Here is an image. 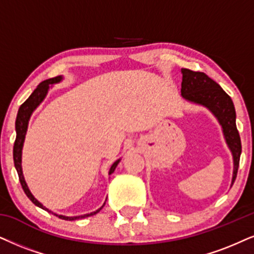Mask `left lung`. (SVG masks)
Instances as JSON below:
<instances>
[{
  "mask_svg": "<svg viewBox=\"0 0 254 254\" xmlns=\"http://www.w3.org/2000/svg\"><path fill=\"white\" fill-rule=\"evenodd\" d=\"M182 96L191 103L207 108L217 118L223 129L226 144L233 157V185L239 168L242 142L236 125V110L232 99L220 88V85L210 78L206 73L182 69Z\"/></svg>",
  "mask_w": 254,
  "mask_h": 254,
  "instance_id": "8db88e82",
  "label": "left lung"
}]
</instances>
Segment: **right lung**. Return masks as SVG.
Here are the masks:
<instances>
[{
    "instance_id": "1",
    "label": "right lung",
    "mask_w": 254,
    "mask_h": 254,
    "mask_svg": "<svg viewBox=\"0 0 254 254\" xmlns=\"http://www.w3.org/2000/svg\"><path fill=\"white\" fill-rule=\"evenodd\" d=\"M61 81H62V76H57V77H54V78H49V79H46V81L41 82L40 84L37 85V88L34 90L33 94L29 96V98L27 99V101H25L24 103L21 105L20 109H18L17 117H16V122H15L16 139L14 143V164H15L16 171H17V173H18V178H20L22 189H23V191L25 192V194H27V197L30 199V200L33 201L35 205H36V206L43 208V210L48 211V212H51V211L48 210L46 206H43V205H42L40 201H38L37 199L35 198L33 194H31V192H30V190H29L27 183H25V181H24L23 172H22V164H21L22 163V147H23L25 133H27L28 123H29V120H30L31 114H33L35 109H36L38 105L42 103V101L46 98V96L48 94V90H49V84H55V83H59ZM120 162H121V159H118L111 165L110 170H109V175H111V173L115 171V169L117 168L118 163ZM103 206L99 207L98 210L95 211V212L83 214V216H78V217H66V216H62V214H56V213H54V214L64 220H76V219H79V218L94 216V214L98 213L99 211L103 208Z\"/></svg>"
}]
</instances>
